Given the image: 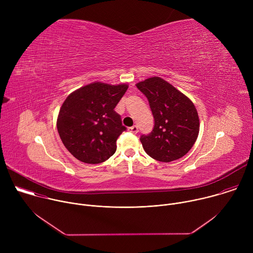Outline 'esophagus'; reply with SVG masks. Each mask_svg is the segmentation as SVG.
I'll use <instances>...</instances> for the list:
<instances>
[{
    "label": "esophagus",
    "mask_w": 253,
    "mask_h": 253,
    "mask_svg": "<svg viewBox=\"0 0 253 253\" xmlns=\"http://www.w3.org/2000/svg\"><path fill=\"white\" fill-rule=\"evenodd\" d=\"M128 130H129V132H131V133H133V134H136V133L138 132V126L134 125V126H132V127H129Z\"/></svg>",
    "instance_id": "obj_1"
}]
</instances>
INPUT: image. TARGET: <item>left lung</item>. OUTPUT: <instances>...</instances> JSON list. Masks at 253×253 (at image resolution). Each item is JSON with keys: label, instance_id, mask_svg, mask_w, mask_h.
Wrapping results in <instances>:
<instances>
[{"label": "left lung", "instance_id": "8db88e82", "mask_svg": "<svg viewBox=\"0 0 253 253\" xmlns=\"http://www.w3.org/2000/svg\"><path fill=\"white\" fill-rule=\"evenodd\" d=\"M136 86L148 99L154 117L151 133L140 137L144 150L160 162L183 157L194 145L199 133V118L194 104L158 77L146 79Z\"/></svg>", "mask_w": 253, "mask_h": 253}]
</instances>
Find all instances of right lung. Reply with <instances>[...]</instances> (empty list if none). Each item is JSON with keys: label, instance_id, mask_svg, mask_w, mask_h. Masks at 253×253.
<instances>
[{"label": "right lung", "instance_id": "obj_1", "mask_svg": "<svg viewBox=\"0 0 253 253\" xmlns=\"http://www.w3.org/2000/svg\"><path fill=\"white\" fill-rule=\"evenodd\" d=\"M128 86L92 83L70 94L57 120L60 138L78 160L98 164L116 151V141L126 130L114 110Z\"/></svg>", "mask_w": 253, "mask_h": 253}]
</instances>
